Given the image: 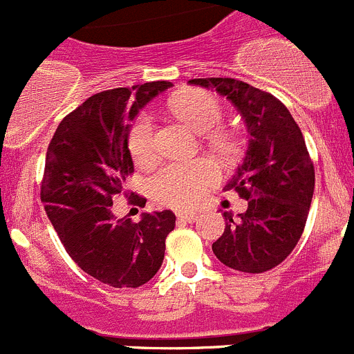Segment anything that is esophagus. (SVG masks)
Returning a JSON list of instances; mask_svg holds the SVG:
<instances>
[{
	"instance_id": "esophagus-1",
	"label": "esophagus",
	"mask_w": 354,
	"mask_h": 354,
	"mask_svg": "<svg viewBox=\"0 0 354 354\" xmlns=\"http://www.w3.org/2000/svg\"><path fill=\"white\" fill-rule=\"evenodd\" d=\"M177 218H179V220H183V221H187V223H193V221L196 220V218H198V216H196V212H177Z\"/></svg>"
}]
</instances>
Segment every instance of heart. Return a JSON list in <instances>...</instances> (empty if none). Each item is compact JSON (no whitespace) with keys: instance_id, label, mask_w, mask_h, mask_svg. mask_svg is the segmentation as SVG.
Here are the masks:
<instances>
[{"instance_id":"heart-1","label":"heart","mask_w":354,"mask_h":354,"mask_svg":"<svg viewBox=\"0 0 354 354\" xmlns=\"http://www.w3.org/2000/svg\"><path fill=\"white\" fill-rule=\"evenodd\" d=\"M170 108L180 120L205 134V142L221 156H232L237 143L232 134L220 129L225 120V108L218 97L207 92H187L170 101ZM127 149L133 161L145 167L156 159V127L150 113L142 111L131 122L127 129ZM220 180V170L209 159L192 162H165L150 177V195L159 204L177 209L198 205L207 192Z\"/></svg>"}]
</instances>
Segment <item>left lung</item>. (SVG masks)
Returning a JSON list of instances; mask_svg holds the SVG:
<instances>
[{
	"label": "left lung",
	"instance_id": "obj_1",
	"mask_svg": "<svg viewBox=\"0 0 354 354\" xmlns=\"http://www.w3.org/2000/svg\"><path fill=\"white\" fill-rule=\"evenodd\" d=\"M189 83L212 88L232 102L250 131L245 161L225 189L246 198L237 220L223 212L225 232L212 243L220 262L243 273H264L286 261L305 230L315 171L301 129L274 95L232 77Z\"/></svg>",
	"mask_w": 354,
	"mask_h": 354
}]
</instances>
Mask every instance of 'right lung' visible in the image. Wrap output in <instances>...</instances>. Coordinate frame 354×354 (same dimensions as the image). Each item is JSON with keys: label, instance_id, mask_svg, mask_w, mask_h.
<instances>
[{"label": "right lung", "instance_id": "add662e5", "mask_svg": "<svg viewBox=\"0 0 354 354\" xmlns=\"http://www.w3.org/2000/svg\"><path fill=\"white\" fill-rule=\"evenodd\" d=\"M170 81L104 90L88 97L56 127L46 154L40 200L71 259L99 282L136 289L159 271L175 214L143 212L136 223L111 212L115 196L145 207L124 189L134 167L127 149L129 120Z\"/></svg>", "mask_w": 354, "mask_h": 354}]
</instances>
